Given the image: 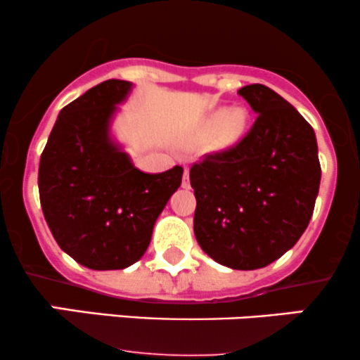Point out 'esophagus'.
I'll list each match as a JSON object with an SVG mask.
<instances>
[{
    "instance_id": "esophagus-1",
    "label": "esophagus",
    "mask_w": 360,
    "mask_h": 360,
    "mask_svg": "<svg viewBox=\"0 0 360 360\" xmlns=\"http://www.w3.org/2000/svg\"><path fill=\"white\" fill-rule=\"evenodd\" d=\"M183 186L184 189L189 188V169H184V174H183Z\"/></svg>"
}]
</instances>
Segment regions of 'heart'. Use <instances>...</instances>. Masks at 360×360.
Returning a JSON list of instances; mask_svg holds the SVG:
<instances>
[{
	"label": "heart",
	"instance_id": "b5f03b06",
	"mask_svg": "<svg viewBox=\"0 0 360 360\" xmlns=\"http://www.w3.org/2000/svg\"><path fill=\"white\" fill-rule=\"evenodd\" d=\"M247 123V115L243 110H229L220 108L213 111L208 118H206L205 127L206 130L213 131L220 128L221 139L225 142H233L242 134Z\"/></svg>",
	"mask_w": 360,
	"mask_h": 360
}]
</instances>
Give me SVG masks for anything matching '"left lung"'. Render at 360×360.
Wrapping results in <instances>:
<instances>
[{"instance_id": "obj_1", "label": "left lung", "mask_w": 360, "mask_h": 360, "mask_svg": "<svg viewBox=\"0 0 360 360\" xmlns=\"http://www.w3.org/2000/svg\"><path fill=\"white\" fill-rule=\"evenodd\" d=\"M257 120L237 146L194 164V235L221 266H269L300 240L315 208L320 160L315 131L264 84L238 89Z\"/></svg>"}]
</instances>
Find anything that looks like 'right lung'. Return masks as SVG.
Returning a JSON list of instances; mask_svg holds the SVG:
<instances>
[{
  "instance_id": "right-lung-1",
  "label": "right lung",
  "mask_w": 360,
  "mask_h": 360,
  "mask_svg": "<svg viewBox=\"0 0 360 360\" xmlns=\"http://www.w3.org/2000/svg\"><path fill=\"white\" fill-rule=\"evenodd\" d=\"M134 84L108 79L60 110L39 167L40 205L68 255L94 271L125 269L146 254L183 167L147 174L111 135Z\"/></svg>"
}]
</instances>
